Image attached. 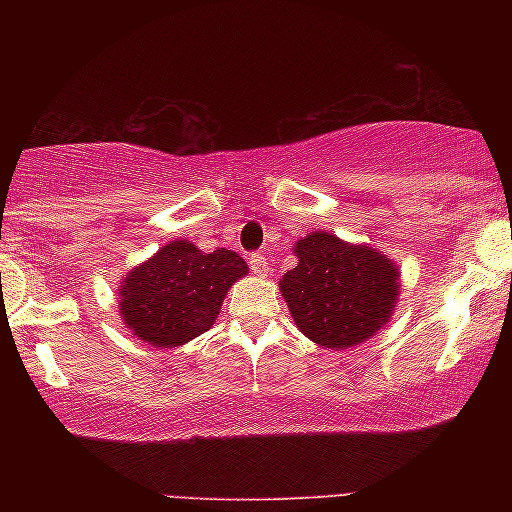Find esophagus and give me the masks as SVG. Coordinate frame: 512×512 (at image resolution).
Instances as JSON below:
<instances>
[{"instance_id":"1","label":"esophagus","mask_w":512,"mask_h":512,"mask_svg":"<svg viewBox=\"0 0 512 512\" xmlns=\"http://www.w3.org/2000/svg\"><path fill=\"white\" fill-rule=\"evenodd\" d=\"M249 265H251V270L256 272V275H268L270 272V265H268V258H265L263 254H254L249 258Z\"/></svg>"}]
</instances>
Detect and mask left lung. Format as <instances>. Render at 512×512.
<instances>
[{"label": "left lung", "instance_id": "obj_1", "mask_svg": "<svg viewBox=\"0 0 512 512\" xmlns=\"http://www.w3.org/2000/svg\"><path fill=\"white\" fill-rule=\"evenodd\" d=\"M293 256L298 263L279 279V291L298 331L319 347H356L394 317L401 270L380 249L314 230L293 244Z\"/></svg>", "mask_w": 512, "mask_h": 512}]
</instances>
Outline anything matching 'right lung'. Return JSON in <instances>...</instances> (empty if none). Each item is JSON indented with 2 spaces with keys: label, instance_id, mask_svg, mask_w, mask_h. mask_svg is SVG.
<instances>
[{
  "label": "right lung",
  "instance_id": "1",
  "mask_svg": "<svg viewBox=\"0 0 512 512\" xmlns=\"http://www.w3.org/2000/svg\"><path fill=\"white\" fill-rule=\"evenodd\" d=\"M247 272L235 251L205 254L193 242L172 240L123 277L118 312L137 340L181 347L214 326L228 289Z\"/></svg>",
  "mask_w": 512,
  "mask_h": 512
}]
</instances>
